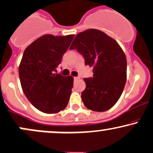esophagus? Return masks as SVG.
Listing matches in <instances>:
<instances>
[{
    "mask_svg": "<svg viewBox=\"0 0 153 153\" xmlns=\"http://www.w3.org/2000/svg\"><path fill=\"white\" fill-rule=\"evenodd\" d=\"M74 78L75 80H78V79H79L80 78H79V77H74V78Z\"/></svg>",
    "mask_w": 153,
    "mask_h": 153,
    "instance_id": "34e87169",
    "label": "esophagus"
}]
</instances>
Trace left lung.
I'll list each match as a JSON object with an SVG mask.
<instances>
[{
    "label": "left lung",
    "mask_w": 153,
    "mask_h": 153,
    "mask_svg": "<svg viewBox=\"0 0 153 153\" xmlns=\"http://www.w3.org/2000/svg\"><path fill=\"white\" fill-rule=\"evenodd\" d=\"M70 50H76L93 67L94 75L84 78V105L94 111H105L117 102L127 80V59L119 44L103 31L88 29L75 36Z\"/></svg>",
    "instance_id": "8db88e82"
}]
</instances>
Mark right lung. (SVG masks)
Listing matches in <instances>:
<instances>
[{"label": "right lung", "instance_id": "1", "mask_svg": "<svg viewBox=\"0 0 153 153\" xmlns=\"http://www.w3.org/2000/svg\"><path fill=\"white\" fill-rule=\"evenodd\" d=\"M75 35L41 36L27 47L19 68L23 91L35 108L54 114L66 108L73 87V78L56 74V68Z\"/></svg>", "mask_w": 153, "mask_h": 153}]
</instances>
